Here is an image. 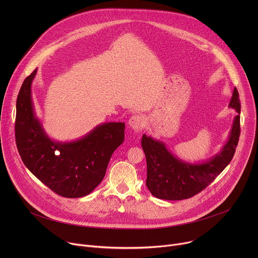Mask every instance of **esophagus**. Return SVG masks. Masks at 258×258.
I'll return each instance as SVG.
<instances>
[{
  "mask_svg": "<svg viewBox=\"0 0 258 258\" xmlns=\"http://www.w3.org/2000/svg\"><path fill=\"white\" fill-rule=\"evenodd\" d=\"M145 123H146L145 117L138 114L133 115L128 120V125L136 131H141L145 126Z\"/></svg>",
  "mask_w": 258,
  "mask_h": 258,
  "instance_id": "1",
  "label": "esophagus"
}]
</instances>
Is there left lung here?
I'll return each mask as SVG.
<instances>
[{
    "instance_id": "left-lung-1",
    "label": "left lung",
    "mask_w": 258,
    "mask_h": 258,
    "mask_svg": "<svg viewBox=\"0 0 258 258\" xmlns=\"http://www.w3.org/2000/svg\"><path fill=\"white\" fill-rule=\"evenodd\" d=\"M230 108L238 113L226 144L212 157L191 163L174 156L162 141L142 137V148L147 160L146 186L156 198L163 200L188 199L211 183L231 162L240 137L241 104L239 93L234 89Z\"/></svg>"
}]
</instances>
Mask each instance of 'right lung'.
I'll list each match as a JSON object with an SVG mask.
<instances>
[{"instance_id": "add662e5", "label": "right lung", "mask_w": 258, "mask_h": 258, "mask_svg": "<svg viewBox=\"0 0 258 258\" xmlns=\"http://www.w3.org/2000/svg\"><path fill=\"white\" fill-rule=\"evenodd\" d=\"M36 71L24 80L16 102L15 137L20 157L28 170L56 194L66 198L87 196L102 181L110 158L122 144L124 123L104 122L70 142L51 139L35 114L31 97Z\"/></svg>"}]
</instances>
